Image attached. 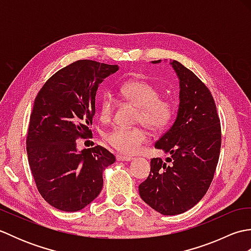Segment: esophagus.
<instances>
[{"mask_svg":"<svg viewBox=\"0 0 251 251\" xmlns=\"http://www.w3.org/2000/svg\"><path fill=\"white\" fill-rule=\"evenodd\" d=\"M116 159H117V161H122V162H130V161H132V159H134V157L122 155V154H117Z\"/></svg>","mask_w":251,"mask_h":251,"instance_id":"34e87169","label":"esophagus"}]
</instances>
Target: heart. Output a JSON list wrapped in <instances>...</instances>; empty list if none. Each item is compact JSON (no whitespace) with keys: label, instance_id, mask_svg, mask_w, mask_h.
<instances>
[{"label":"heart","instance_id":"b5f03b06","mask_svg":"<svg viewBox=\"0 0 251 251\" xmlns=\"http://www.w3.org/2000/svg\"><path fill=\"white\" fill-rule=\"evenodd\" d=\"M120 94L131 104L138 108L137 120L142 122L151 130H164L174 116L173 101L159 97L158 89L143 79H130L120 87ZM114 100L112 95L105 93L100 98L99 113L103 122L110 121L113 113ZM149 134L143 127H115L105 135V141L111 147L124 154H135L147 142Z\"/></svg>","mask_w":251,"mask_h":251}]
</instances>
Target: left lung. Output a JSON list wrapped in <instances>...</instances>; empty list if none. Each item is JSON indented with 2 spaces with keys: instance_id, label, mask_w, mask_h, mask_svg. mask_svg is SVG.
Masks as SVG:
<instances>
[{
  "instance_id": "8db88e82",
  "label": "left lung",
  "mask_w": 251,
  "mask_h": 251,
  "mask_svg": "<svg viewBox=\"0 0 251 251\" xmlns=\"http://www.w3.org/2000/svg\"><path fill=\"white\" fill-rule=\"evenodd\" d=\"M170 66L179 78L178 113L154 146L168 156L152 158L150 175L139 185L142 201L165 216L182 214L202 199L221 148L220 120L209 89L180 62L170 60Z\"/></svg>"
}]
</instances>
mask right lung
Here are the masks:
<instances>
[{"instance_id": "obj_1", "label": "right lung", "mask_w": 251, "mask_h": 251, "mask_svg": "<svg viewBox=\"0 0 251 251\" xmlns=\"http://www.w3.org/2000/svg\"><path fill=\"white\" fill-rule=\"evenodd\" d=\"M119 66L77 60L56 72L37 94L26 136L31 173L42 197L62 211H78L99 195L103 170L115 162L106 149L78 151L92 136L99 84Z\"/></svg>"}]
</instances>
